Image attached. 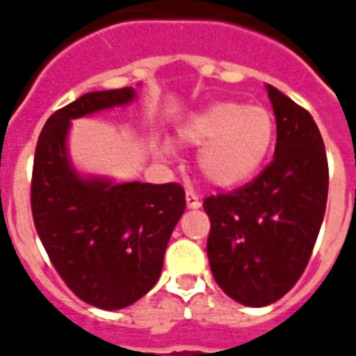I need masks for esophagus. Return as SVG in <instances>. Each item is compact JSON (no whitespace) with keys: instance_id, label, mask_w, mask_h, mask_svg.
Masks as SVG:
<instances>
[{"instance_id":"obj_1","label":"esophagus","mask_w":356,"mask_h":356,"mask_svg":"<svg viewBox=\"0 0 356 356\" xmlns=\"http://www.w3.org/2000/svg\"><path fill=\"white\" fill-rule=\"evenodd\" d=\"M185 202H187V207H189V209H198L200 205H202V202H200L198 195H196L195 191H187V193H185Z\"/></svg>"}]
</instances>
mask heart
<instances>
[{"label":"heart","mask_w":356,"mask_h":356,"mask_svg":"<svg viewBox=\"0 0 356 356\" xmlns=\"http://www.w3.org/2000/svg\"><path fill=\"white\" fill-rule=\"evenodd\" d=\"M187 145L202 147L200 169L211 184L236 187L257 175L277 136V122L262 105L218 102L178 129Z\"/></svg>","instance_id":"b5f03b06"}]
</instances>
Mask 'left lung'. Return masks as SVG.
Here are the masks:
<instances>
[{"label": "left lung", "instance_id": "8db88e82", "mask_svg": "<svg viewBox=\"0 0 356 356\" xmlns=\"http://www.w3.org/2000/svg\"><path fill=\"white\" fill-rule=\"evenodd\" d=\"M275 158L249 184L205 196L207 257L224 293L243 305L277 302L302 277L324 220L330 167L315 120L273 85Z\"/></svg>", "mask_w": 356, "mask_h": 356}]
</instances>
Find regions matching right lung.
<instances>
[{"instance_id":"obj_1","label":"right lung","mask_w":356,"mask_h":356,"mask_svg":"<svg viewBox=\"0 0 356 356\" xmlns=\"http://www.w3.org/2000/svg\"><path fill=\"white\" fill-rule=\"evenodd\" d=\"M132 98L131 87L83 94L47 120L34 152L31 209L38 236L67 287L99 309L127 307L154 287L185 211L180 184L87 181L70 167V120Z\"/></svg>"}]
</instances>
